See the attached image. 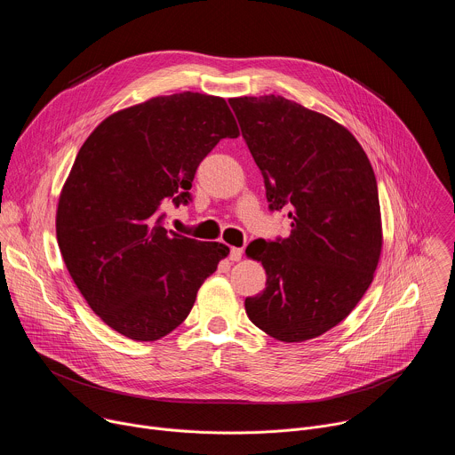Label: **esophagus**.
Wrapping results in <instances>:
<instances>
[{
    "mask_svg": "<svg viewBox=\"0 0 455 455\" xmlns=\"http://www.w3.org/2000/svg\"><path fill=\"white\" fill-rule=\"evenodd\" d=\"M228 257H230V261H235V263H237V261H241V257H243V248H235V246H234V248H230V255H228Z\"/></svg>",
    "mask_w": 455,
    "mask_h": 455,
    "instance_id": "esophagus-1",
    "label": "esophagus"
}]
</instances>
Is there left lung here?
<instances>
[{"mask_svg":"<svg viewBox=\"0 0 455 455\" xmlns=\"http://www.w3.org/2000/svg\"><path fill=\"white\" fill-rule=\"evenodd\" d=\"M261 169L270 211H288L286 239H255L267 288L246 297L259 330L304 342L335 328L372 283L381 253L378 185L358 140L330 116L281 95L228 99Z\"/></svg>","mask_w":455,"mask_h":455,"instance_id":"obj_1","label":"left lung"}]
</instances>
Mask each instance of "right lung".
Returning a JSON list of instances; mask_svg holds the SVG:
<instances>
[{
  "label": "right lung",
  "instance_id": "1",
  "mask_svg": "<svg viewBox=\"0 0 455 455\" xmlns=\"http://www.w3.org/2000/svg\"><path fill=\"white\" fill-rule=\"evenodd\" d=\"M239 129L225 99L155 97L102 120L64 183L55 230L76 286L120 335L153 342L190 313L228 246L167 232L162 209L190 202L202 160Z\"/></svg>",
  "mask_w": 455,
  "mask_h": 455
}]
</instances>
